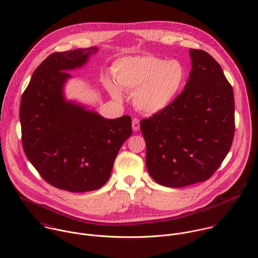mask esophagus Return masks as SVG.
<instances>
[{
  "mask_svg": "<svg viewBox=\"0 0 258 258\" xmlns=\"http://www.w3.org/2000/svg\"><path fill=\"white\" fill-rule=\"evenodd\" d=\"M132 126H133V130H134L135 132L139 131V130H140V120H139L138 118H133Z\"/></svg>",
  "mask_w": 258,
  "mask_h": 258,
  "instance_id": "esophagus-1",
  "label": "esophagus"
}]
</instances>
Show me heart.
I'll use <instances>...</instances> for the list:
<instances>
[{
  "label": "heart",
  "mask_w": 258,
  "mask_h": 258,
  "mask_svg": "<svg viewBox=\"0 0 258 258\" xmlns=\"http://www.w3.org/2000/svg\"><path fill=\"white\" fill-rule=\"evenodd\" d=\"M112 74L115 82L104 78L110 96L121 101L122 89L133 91L135 107L147 114H156L169 107L182 92L188 77L181 61L154 55L120 58L114 62Z\"/></svg>",
  "instance_id": "heart-1"
}]
</instances>
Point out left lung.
Returning a JSON list of instances; mask_svg holds the SVG:
<instances>
[{
	"mask_svg": "<svg viewBox=\"0 0 258 258\" xmlns=\"http://www.w3.org/2000/svg\"><path fill=\"white\" fill-rule=\"evenodd\" d=\"M189 53L192 69L183 92L165 110L141 121L149 174L171 188L208 180L234 137L232 86L210 54Z\"/></svg>",
	"mask_w": 258,
	"mask_h": 258,
	"instance_id": "8db88e82",
	"label": "left lung"
}]
</instances>
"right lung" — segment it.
Returning a JSON list of instances; mask_svg holds the SVG:
<instances>
[{"label":"right lung","instance_id":"right-lung-1","mask_svg":"<svg viewBox=\"0 0 258 258\" xmlns=\"http://www.w3.org/2000/svg\"><path fill=\"white\" fill-rule=\"evenodd\" d=\"M98 47L49 55L34 71L20 103L26 157L50 185L73 193L102 187L132 118H105L88 105L65 97L68 71L83 67Z\"/></svg>","mask_w":258,"mask_h":258}]
</instances>
